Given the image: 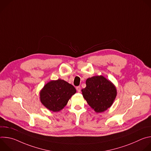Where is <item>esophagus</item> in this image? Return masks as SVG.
Instances as JSON below:
<instances>
[{"mask_svg":"<svg viewBox=\"0 0 151 151\" xmlns=\"http://www.w3.org/2000/svg\"><path fill=\"white\" fill-rule=\"evenodd\" d=\"M76 89L78 92H80L81 91V87H80V86H78V87H76Z\"/></svg>","mask_w":151,"mask_h":151,"instance_id":"34e87169","label":"esophagus"}]
</instances>
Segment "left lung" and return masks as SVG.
Returning a JSON list of instances; mask_svg holds the SVG:
<instances>
[{"instance_id":"left-lung-1","label":"left lung","mask_w":151,"mask_h":151,"mask_svg":"<svg viewBox=\"0 0 151 151\" xmlns=\"http://www.w3.org/2000/svg\"><path fill=\"white\" fill-rule=\"evenodd\" d=\"M81 91L83 98L97 113L109 108L117 94L115 86L101 75L88 78L86 87Z\"/></svg>"}]
</instances>
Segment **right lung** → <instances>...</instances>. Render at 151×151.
I'll return each mask as SVG.
<instances>
[{
	"instance_id": "1",
	"label": "right lung",
	"mask_w": 151,
	"mask_h": 151,
	"mask_svg": "<svg viewBox=\"0 0 151 151\" xmlns=\"http://www.w3.org/2000/svg\"><path fill=\"white\" fill-rule=\"evenodd\" d=\"M76 90L66 81L58 79L48 82L40 92L42 104L52 112H58L64 108Z\"/></svg>"
}]
</instances>
